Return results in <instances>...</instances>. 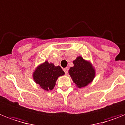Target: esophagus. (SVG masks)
Masks as SVG:
<instances>
[{"label": "esophagus", "mask_w": 125, "mask_h": 125, "mask_svg": "<svg viewBox=\"0 0 125 125\" xmlns=\"http://www.w3.org/2000/svg\"><path fill=\"white\" fill-rule=\"evenodd\" d=\"M63 71H64V72L65 73V74H67L68 71H69V68L68 67L64 68V69H63Z\"/></svg>", "instance_id": "obj_1"}]
</instances>
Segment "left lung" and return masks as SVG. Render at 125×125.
<instances>
[{
	"instance_id": "8db88e82",
	"label": "left lung",
	"mask_w": 125,
	"mask_h": 125,
	"mask_svg": "<svg viewBox=\"0 0 125 125\" xmlns=\"http://www.w3.org/2000/svg\"><path fill=\"white\" fill-rule=\"evenodd\" d=\"M74 66L69 70V74L78 88L87 86L93 81L96 76V71L89 61L78 56L73 61Z\"/></svg>"
}]
</instances>
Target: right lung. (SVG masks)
Masks as SVG:
<instances>
[{"label": "right lung", "instance_id": "1", "mask_svg": "<svg viewBox=\"0 0 125 125\" xmlns=\"http://www.w3.org/2000/svg\"><path fill=\"white\" fill-rule=\"evenodd\" d=\"M65 74L60 66H55L52 63L45 61L39 65L33 73L34 82L44 91H51L54 89L58 78Z\"/></svg>", "mask_w": 125, "mask_h": 125}]
</instances>
